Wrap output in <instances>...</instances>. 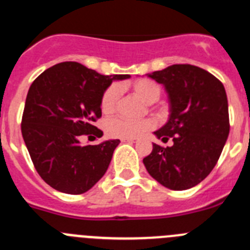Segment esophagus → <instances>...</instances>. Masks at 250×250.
Listing matches in <instances>:
<instances>
[{"instance_id": "esophagus-1", "label": "esophagus", "mask_w": 250, "mask_h": 250, "mask_svg": "<svg viewBox=\"0 0 250 250\" xmlns=\"http://www.w3.org/2000/svg\"><path fill=\"white\" fill-rule=\"evenodd\" d=\"M121 141H124V143H135L136 139H121Z\"/></svg>"}]
</instances>
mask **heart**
I'll list each match as a JSON object with an SVG mask.
<instances>
[{
    "instance_id": "b5f03b06",
    "label": "heart",
    "mask_w": 250,
    "mask_h": 250,
    "mask_svg": "<svg viewBox=\"0 0 250 250\" xmlns=\"http://www.w3.org/2000/svg\"><path fill=\"white\" fill-rule=\"evenodd\" d=\"M132 92L146 104L158 101L161 96V86L150 79H139L131 85ZM121 89L118 83H111L101 96L100 106L104 114L110 115L116 111L120 101ZM161 112L164 109L160 110ZM154 120L146 118L141 120H130L126 118L110 119L105 124L107 135L119 139H135L154 127Z\"/></svg>"
}]
</instances>
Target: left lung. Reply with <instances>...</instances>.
<instances>
[{"mask_svg": "<svg viewBox=\"0 0 250 250\" xmlns=\"http://www.w3.org/2000/svg\"><path fill=\"white\" fill-rule=\"evenodd\" d=\"M147 76L165 86L170 101L169 121L154 134L164 143L171 139L173 145L152 144L144 165L165 188L190 189L210 174L228 139L227 92L214 75L189 63Z\"/></svg>", "mask_w": 250, "mask_h": 250, "instance_id": "8db88e82", "label": "left lung"}]
</instances>
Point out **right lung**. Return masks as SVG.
Segmentation results:
<instances>
[{
    "label": "right lung",
    "instance_id": "1",
    "mask_svg": "<svg viewBox=\"0 0 250 250\" xmlns=\"http://www.w3.org/2000/svg\"><path fill=\"white\" fill-rule=\"evenodd\" d=\"M130 75H100L74 61L57 63L36 77L27 92L21 131L39 175L66 194L90 190L106 173L120 140L80 144V136L103 131L101 96L112 80Z\"/></svg>",
    "mask_w": 250,
    "mask_h": 250
}]
</instances>
